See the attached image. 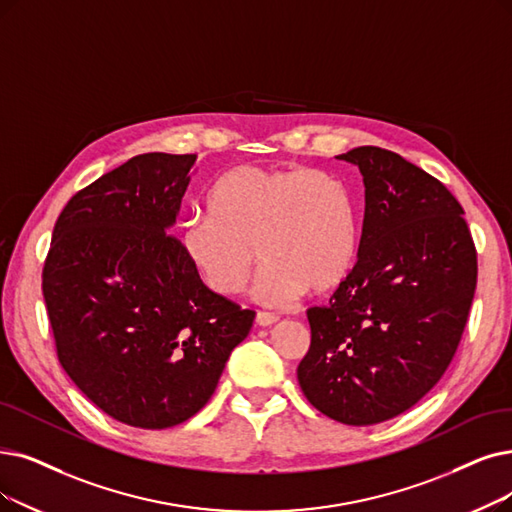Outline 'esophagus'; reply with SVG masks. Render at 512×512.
Segmentation results:
<instances>
[{
  "label": "esophagus",
  "instance_id": "1",
  "mask_svg": "<svg viewBox=\"0 0 512 512\" xmlns=\"http://www.w3.org/2000/svg\"><path fill=\"white\" fill-rule=\"evenodd\" d=\"M277 321H279V317L275 313H267V311H258L256 313V323L262 325V327H269V325H273Z\"/></svg>",
  "mask_w": 512,
  "mask_h": 512
}]
</instances>
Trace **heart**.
<instances>
[{"instance_id":"obj_1","label":"heart","mask_w":512,"mask_h":512,"mask_svg":"<svg viewBox=\"0 0 512 512\" xmlns=\"http://www.w3.org/2000/svg\"><path fill=\"white\" fill-rule=\"evenodd\" d=\"M206 212L180 227V250L206 288L241 294L258 256L254 298L267 306L296 300L306 288L327 292L349 273L357 252V216L338 176L304 166H237L206 197Z\"/></svg>"}]
</instances>
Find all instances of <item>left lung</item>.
I'll return each mask as SVG.
<instances>
[{"instance_id":"left-lung-1","label":"left lung","mask_w":512,"mask_h":512,"mask_svg":"<svg viewBox=\"0 0 512 512\" xmlns=\"http://www.w3.org/2000/svg\"><path fill=\"white\" fill-rule=\"evenodd\" d=\"M365 216L355 267L330 304L306 311L304 397L327 418H395L445 374L477 288V250L458 199L399 153L357 147Z\"/></svg>"}]
</instances>
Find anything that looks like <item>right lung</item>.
<instances>
[{"mask_svg": "<svg viewBox=\"0 0 512 512\" xmlns=\"http://www.w3.org/2000/svg\"><path fill=\"white\" fill-rule=\"evenodd\" d=\"M193 163L136 155L77 191L42 271L63 370L102 412L151 431L210 401L256 315L210 292L168 233Z\"/></svg>", "mask_w": 512, "mask_h": 512, "instance_id": "1", "label": "right lung"}]
</instances>
